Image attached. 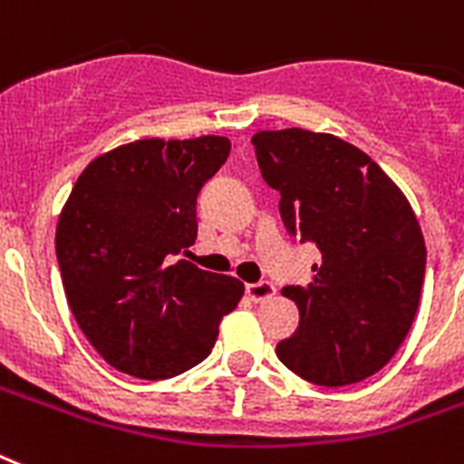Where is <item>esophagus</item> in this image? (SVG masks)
<instances>
[{"mask_svg": "<svg viewBox=\"0 0 464 464\" xmlns=\"http://www.w3.org/2000/svg\"><path fill=\"white\" fill-rule=\"evenodd\" d=\"M246 296H249L251 302H266L270 296H276V287L266 280L261 283H249L246 285Z\"/></svg>", "mask_w": 464, "mask_h": 464, "instance_id": "1", "label": "esophagus"}]
</instances>
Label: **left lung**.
I'll list each match as a JSON object with an SVG mask.
<instances>
[{
  "instance_id": "obj_1",
  "label": "left lung",
  "mask_w": 464,
  "mask_h": 464,
  "mask_svg": "<svg viewBox=\"0 0 464 464\" xmlns=\"http://www.w3.org/2000/svg\"><path fill=\"white\" fill-rule=\"evenodd\" d=\"M256 160L280 191L285 227L314 242L309 285L283 295L299 328L277 359L316 385H350L383 369L410 333L426 268L412 206L376 162L333 133L256 131Z\"/></svg>"
}]
</instances>
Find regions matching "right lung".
Instances as JSON below:
<instances>
[{
  "label": "right lung",
  "mask_w": 464,
  "mask_h": 464,
  "mask_svg": "<svg viewBox=\"0 0 464 464\" xmlns=\"http://www.w3.org/2000/svg\"><path fill=\"white\" fill-rule=\"evenodd\" d=\"M229 139H143L88 162L59 213L57 261L76 324L107 364L172 379L208 357L244 295L237 277L174 261L196 242V196Z\"/></svg>",
  "instance_id": "add662e5"
}]
</instances>
